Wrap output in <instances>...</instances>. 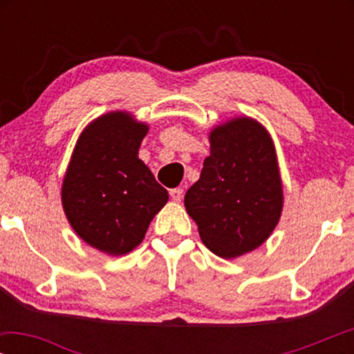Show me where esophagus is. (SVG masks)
<instances>
[{"label": "esophagus", "instance_id": "34e87169", "mask_svg": "<svg viewBox=\"0 0 354 354\" xmlns=\"http://www.w3.org/2000/svg\"><path fill=\"white\" fill-rule=\"evenodd\" d=\"M171 198L176 203H178V201H182V198H183V188H172L171 190Z\"/></svg>", "mask_w": 354, "mask_h": 354}]
</instances>
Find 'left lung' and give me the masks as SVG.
<instances>
[{
  "instance_id": "1",
  "label": "left lung",
  "mask_w": 354,
  "mask_h": 354,
  "mask_svg": "<svg viewBox=\"0 0 354 354\" xmlns=\"http://www.w3.org/2000/svg\"><path fill=\"white\" fill-rule=\"evenodd\" d=\"M211 154L188 188L185 209L201 241L224 259L250 253L279 224L283 190L272 138L258 120L235 118L209 133Z\"/></svg>"
}]
</instances>
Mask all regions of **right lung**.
<instances>
[{
  "mask_svg": "<svg viewBox=\"0 0 354 354\" xmlns=\"http://www.w3.org/2000/svg\"><path fill=\"white\" fill-rule=\"evenodd\" d=\"M148 125L124 111L100 115L77 140L62 180L66 217L85 243L122 256L142 243L167 190L138 158Z\"/></svg>",
  "mask_w": 354,
  "mask_h": 354,
  "instance_id": "right-lung-1",
  "label": "right lung"
}]
</instances>
